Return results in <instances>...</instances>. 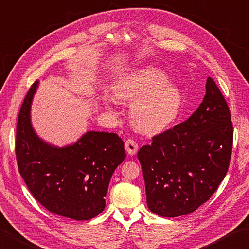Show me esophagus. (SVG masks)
<instances>
[{
    "label": "esophagus",
    "mask_w": 249,
    "mask_h": 249,
    "mask_svg": "<svg viewBox=\"0 0 249 249\" xmlns=\"http://www.w3.org/2000/svg\"><path fill=\"white\" fill-rule=\"evenodd\" d=\"M125 149L128 152V154H130V155L136 154V152H137V150H138L137 141L133 138H128L125 141Z\"/></svg>",
    "instance_id": "obj_1"
}]
</instances>
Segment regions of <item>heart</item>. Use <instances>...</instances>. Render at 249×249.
Segmentation results:
<instances>
[{
	"label": "heart",
	"mask_w": 249,
	"mask_h": 249,
	"mask_svg": "<svg viewBox=\"0 0 249 249\" xmlns=\"http://www.w3.org/2000/svg\"><path fill=\"white\" fill-rule=\"evenodd\" d=\"M113 91L120 100H136L130 110L131 121L148 134L167 128L182 107L181 91L167 83L165 73L152 67L129 73L116 83Z\"/></svg>",
	"instance_id": "b5f03b06"
}]
</instances>
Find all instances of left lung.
Listing matches in <instances>:
<instances>
[{
    "label": "left lung",
    "mask_w": 249,
    "mask_h": 249,
    "mask_svg": "<svg viewBox=\"0 0 249 249\" xmlns=\"http://www.w3.org/2000/svg\"><path fill=\"white\" fill-rule=\"evenodd\" d=\"M232 145L230 110L216 82L208 77L196 111L138 151L150 211L162 217L196 211L225 179Z\"/></svg>",
    "instance_id": "obj_1"
}]
</instances>
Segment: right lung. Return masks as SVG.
I'll return each mask as SVG.
<instances>
[{
	"instance_id": "obj_1",
	"label": "right lung",
	"mask_w": 249,
	"mask_h": 249,
	"mask_svg": "<svg viewBox=\"0 0 249 249\" xmlns=\"http://www.w3.org/2000/svg\"><path fill=\"white\" fill-rule=\"evenodd\" d=\"M37 81L18 114L15 152L18 169L36 201L48 211L74 220H89L106 206L115 168L126 158L123 140L114 133L87 131L73 145L56 148L34 133L30 107Z\"/></svg>"
}]
</instances>
